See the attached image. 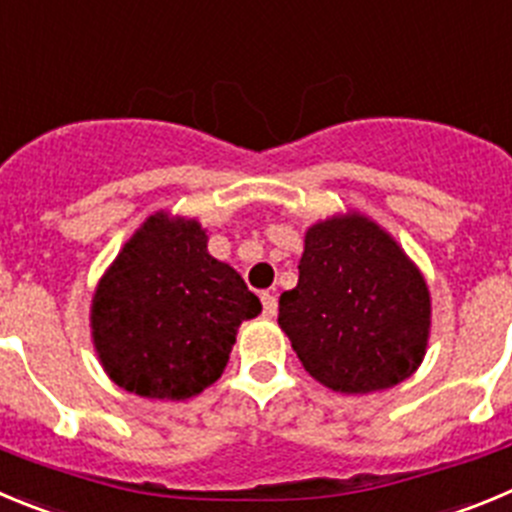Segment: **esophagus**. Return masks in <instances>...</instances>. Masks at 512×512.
I'll list each match as a JSON object with an SVG mask.
<instances>
[{"mask_svg":"<svg viewBox=\"0 0 512 512\" xmlns=\"http://www.w3.org/2000/svg\"><path fill=\"white\" fill-rule=\"evenodd\" d=\"M260 301H262V311H265V316H275V313H278V298H275L270 290L260 293Z\"/></svg>","mask_w":512,"mask_h":512,"instance_id":"34e87169","label":"esophagus"}]
</instances>
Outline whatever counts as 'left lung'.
Wrapping results in <instances>:
<instances>
[{
  "label": "left lung",
  "instance_id": "8db88e82",
  "mask_svg": "<svg viewBox=\"0 0 512 512\" xmlns=\"http://www.w3.org/2000/svg\"><path fill=\"white\" fill-rule=\"evenodd\" d=\"M278 324L326 388H393L421 365L431 301L421 273L365 216L313 224Z\"/></svg>",
  "mask_w": 512,
  "mask_h": 512
}]
</instances>
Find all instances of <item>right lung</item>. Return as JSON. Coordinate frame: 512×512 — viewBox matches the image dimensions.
Segmentation results:
<instances>
[{
	"label": "right lung",
	"instance_id": "add662e5",
	"mask_svg": "<svg viewBox=\"0 0 512 512\" xmlns=\"http://www.w3.org/2000/svg\"><path fill=\"white\" fill-rule=\"evenodd\" d=\"M260 311L242 275L206 252L199 224L155 214L96 288L91 326L119 388L183 400L222 377L237 326Z\"/></svg>",
	"mask_w": 512,
	"mask_h": 512
}]
</instances>
